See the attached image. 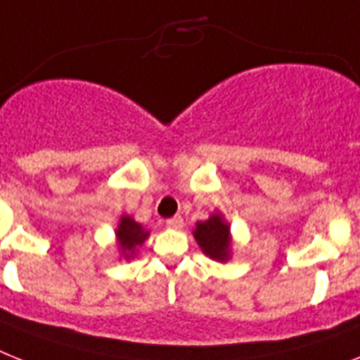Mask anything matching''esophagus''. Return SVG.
<instances>
[{"mask_svg":"<svg viewBox=\"0 0 360 360\" xmlns=\"http://www.w3.org/2000/svg\"><path fill=\"white\" fill-rule=\"evenodd\" d=\"M167 228H173V230H182L184 228V219L180 215H174L171 217V219H167Z\"/></svg>","mask_w":360,"mask_h":360,"instance_id":"esophagus-1","label":"esophagus"}]
</instances>
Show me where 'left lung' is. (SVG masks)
Here are the masks:
<instances>
[{"instance_id":"obj_1","label":"left lung","mask_w":360,"mask_h":360,"mask_svg":"<svg viewBox=\"0 0 360 360\" xmlns=\"http://www.w3.org/2000/svg\"><path fill=\"white\" fill-rule=\"evenodd\" d=\"M193 237L200 250L213 261L226 263L231 259V230L230 222L221 212H215L206 221H198L193 230Z\"/></svg>"}]
</instances>
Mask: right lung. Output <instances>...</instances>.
<instances>
[{
    "label": "right lung",
    "instance_id": "1",
    "mask_svg": "<svg viewBox=\"0 0 360 360\" xmlns=\"http://www.w3.org/2000/svg\"><path fill=\"white\" fill-rule=\"evenodd\" d=\"M150 231L143 228V224L136 222L130 215H121L115 226V246L120 252V259L130 261L136 257L138 248L148 239Z\"/></svg>",
    "mask_w": 360,
    "mask_h": 360
}]
</instances>
